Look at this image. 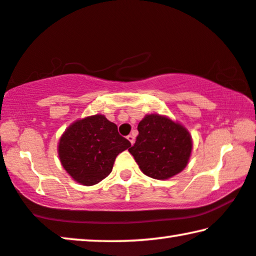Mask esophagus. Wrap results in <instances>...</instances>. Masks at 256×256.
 <instances>
[{
  "label": "esophagus",
  "instance_id": "1",
  "mask_svg": "<svg viewBox=\"0 0 256 256\" xmlns=\"http://www.w3.org/2000/svg\"><path fill=\"white\" fill-rule=\"evenodd\" d=\"M126 138H128V140L130 141V142H131V144H134V136H133L132 134H128Z\"/></svg>",
  "mask_w": 256,
  "mask_h": 256
}]
</instances>
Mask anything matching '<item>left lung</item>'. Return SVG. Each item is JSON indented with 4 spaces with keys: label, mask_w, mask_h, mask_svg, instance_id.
Here are the masks:
<instances>
[{
    "label": "left lung",
    "mask_w": 256,
    "mask_h": 256,
    "mask_svg": "<svg viewBox=\"0 0 256 256\" xmlns=\"http://www.w3.org/2000/svg\"><path fill=\"white\" fill-rule=\"evenodd\" d=\"M139 134L128 152L146 176L164 180L188 166L192 138L182 124L166 116L150 114L138 125Z\"/></svg>",
    "instance_id": "obj_1"
}]
</instances>
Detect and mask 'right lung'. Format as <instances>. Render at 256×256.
Returning a JSON list of instances; mask_svg holds the SVG:
<instances>
[{
    "label": "right lung",
    "mask_w": 256,
    "mask_h": 256,
    "mask_svg": "<svg viewBox=\"0 0 256 256\" xmlns=\"http://www.w3.org/2000/svg\"><path fill=\"white\" fill-rule=\"evenodd\" d=\"M131 142L104 115L76 120L60 136L58 156L66 172L82 185L100 182L112 172L120 152Z\"/></svg>",
    "instance_id": "1"
}]
</instances>
